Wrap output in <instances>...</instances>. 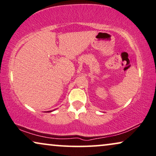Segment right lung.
<instances>
[{"label": "right lung", "instance_id": "1", "mask_svg": "<svg viewBox=\"0 0 156 156\" xmlns=\"http://www.w3.org/2000/svg\"><path fill=\"white\" fill-rule=\"evenodd\" d=\"M49 112H51V111H49Z\"/></svg>", "mask_w": 156, "mask_h": 156}]
</instances>
